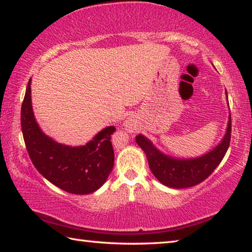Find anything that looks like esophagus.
Masks as SVG:
<instances>
[{
    "instance_id": "1",
    "label": "esophagus",
    "mask_w": 252,
    "mask_h": 252,
    "mask_svg": "<svg viewBox=\"0 0 252 252\" xmlns=\"http://www.w3.org/2000/svg\"><path fill=\"white\" fill-rule=\"evenodd\" d=\"M125 127H126V130L127 132H134V130H136L135 129V125L131 120H126L125 122Z\"/></svg>"
}]
</instances>
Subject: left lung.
I'll return each instance as SVG.
<instances>
[{
  "label": "left lung",
  "mask_w": 252,
  "mask_h": 252,
  "mask_svg": "<svg viewBox=\"0 0 252 252\" xmlns=\"http://www.w3.org/2000/svg\"><path fill=\"white\" fill-rule=\"evenodd\" d=\"M225 94H227V91H225ZM230 138H231V116L229 114L227 131L221 142L211 151L201 157L179 159V158L164 155L163 152L158 150L150 140L142 134L136 135L135 141L146 153L149 167L153 176L162 185L174 188V189H183V188L199 185L215 171L228 150Z\"/></svg>",
  "instance_id": "obj_1"
}]
</instances>
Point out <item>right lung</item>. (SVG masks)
<instances>
[{
    "label": "right lung",
    "mask_w": 252,
    "mask_h": 252,
    "mask_svg": "<svg viewBox=\"0 0 252 252\" xmlns=\"http://www.w3.org/2000/svg\"><path fill=\"white\" fill-rule=\"evenodd\" d=\"M29 80L21 108V126L32 163L46 180L74 194H89L103 186L113 169L111 134L114 126L101 130L85 146L71 147L46 135L34 117Z\"/></svg>",
    "instance_id": "add662e5"
}]
</instances>
